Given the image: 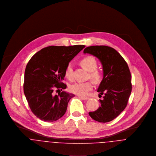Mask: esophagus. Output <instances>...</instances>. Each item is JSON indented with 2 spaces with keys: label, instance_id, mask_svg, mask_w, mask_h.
I'll return each mask as SVG.
<instances>
[{
  "label": "esophagus",
  "instance_id": "34e87169",
  "mask_svg": "<svg viewBox=\"0 0 156 156\" xmlns=\"http://www.w3.org/2000/svg\"><path fill=\"white\" fill-rule=\"evenodd\" d=\"M79 98H80V99H82V100H87L89 99V98L87 97H81V96H79Z\"/></svg>",
  "mask_w": 156,
  "mask_h": 156
}]
</instances>
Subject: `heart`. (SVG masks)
Returning <instances> with one entry per match:
<instances>
[{
  "label": "heart",
  "instance_id": "obj_1",
  "mask_svg": "<svg viewBox=\"0 0 156 156\" xmlns=\"http://www.w3.org/2000/svg\"><path fill=\"white\" fill-rule=\"evenodd\" d=\"M80 65L86 69L88 71L90 72V77L95 82H98L101 79V74L96 71L97 68V62L96 59L92 56H87L83 58L80 62ZM73 68L71 64L67 66L65 76L68 79L71 80ZM92 89V84L91 82H77L71 85L69 87V90L71 92L80 95L85 96L88 92Z\"/></svg>",
  "mask_w": 156,
  "mask_h": 156
}]
</instances>
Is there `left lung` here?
Listing matches in <instances>:
<instances>
[{"mask_svg":"<svg viewBox=\"0 0 156 156\" xmlns=\"http://www.w3.org/2000/svg\"><path fill=\"white\" fill-rule=\"evenodd\" d=\"M100 61L103 78L97 89L101 105L89 116L100 122H108L116 118L126 108L131 92L132 76L128 65L121 55L114 48L106 45H94L85 48Z\"/></svg>","mask_w":156,"mask_h":156,"instance_id":"left-lung-1","label":"left lung"}]
</instances>
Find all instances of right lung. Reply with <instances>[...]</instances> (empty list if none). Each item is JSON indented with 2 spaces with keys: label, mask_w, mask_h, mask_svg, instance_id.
Wrapping results in <instances>:
<instances>
[{
  "label": "right lung",
  "mask_w": 156,
  "mask_h": 156,
  "mask_svg": "<svg viewBox=\"0 0 156 156\" xmlns=\"http://www.w3.org/2000/svg\"><path fill=\"white\" fill-rule=\"evenodd\" d=\"M85 46H49L36 53L29 60L24 72L23 89L33 113L39 119L53 122L66 112L69 100L74 94L62 90L67 85L62 82L69 62Z\"/></svg>",
  "instance_id": "obj_1"
}]
</instances>
